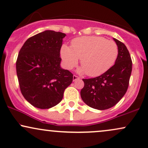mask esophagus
Listing matches in <instances>:
<instances>
[{
  "mask_svg": "<svg viewBox=\"0 0 148 148\" xmlns=\"http://www.w3.org/2000/svg\"><path fill=\"white\" fill-rule=\"evenodd\" d=\"M78 79H79V77H78L77 76H76V75L73 76V81H75Z\"/></svg>",
  "mask_w": 148,
  "mask_h": 148,
  "instance_id": "34e87169",
  "label": "esophagus"
}]
</instances>
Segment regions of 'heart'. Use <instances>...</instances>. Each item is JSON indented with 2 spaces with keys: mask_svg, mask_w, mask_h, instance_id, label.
<instances>
[{
  "mask_svg": "<svg viewBox=\"0 0 148 148\" xmlns=\"http://www.w3.org/2000/svg\"><path fill=\"white\" fill-rule=\"evenodd\" d=\"M118 56V47L113 41L97 36H84L74 39L72 48L63 45L60 56L66 69L74 67L81 58L80 73L97 76L108 70L114 64Z\"/></svg>",
  "mask_w": 148,
  "mask_h": 148,
  "instance_id": "obj_1",
  "label": "heart"
}]
</instances>
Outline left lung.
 <instances>
[{
	"label": "left lung",
	"mask_w": 148,
	"mask_h": 148,
	"mask_svg": "<svg viewBox=\"0 0 148 148\" xmlns=\"http://www.w3.org/2000/svg\"><path fill=\"white\" fill-rule=\"evenodd\" d=\"M118 47L115 64L101 76L83 79L81 90L85 103L97 110H106L115 106L125 95L128 88L132 70V62L126 46L113 38Z\"/></svg>",
	"instance_id": "8db88e82"
}]
</instances>
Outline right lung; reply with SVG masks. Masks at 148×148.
I'll list each match as a JSON object with an SVG mask.
<instances>
[{
    "label": "right lung",
    "instance_id": "add662e5",
    "mask_svg": "<svg viewBox=\"0 0 148 148\" xmlns=\"http://www.w3.org/2000/svg\"><path fill=\"white\" fill-rule=\"evenodd\" d=\"M66 35L45 30L25 41L18 53L16 74L24 98L36 108L55 106L72 84L73 74L60 67V51Z\"/></svg>",
    "mask_w": 148,
    "mask_h": 148
}]
</instances>
